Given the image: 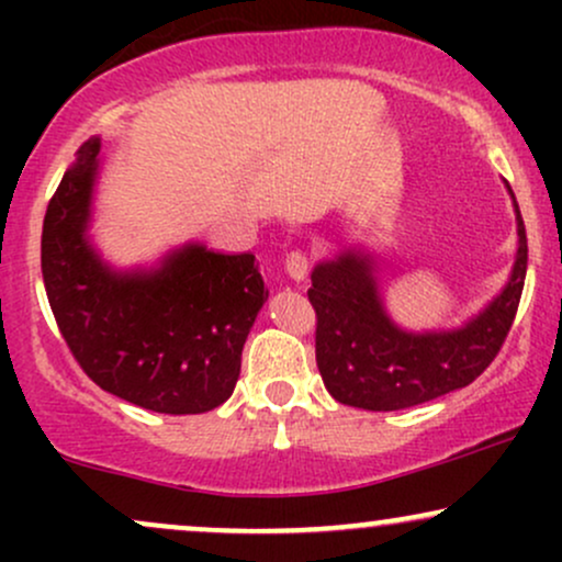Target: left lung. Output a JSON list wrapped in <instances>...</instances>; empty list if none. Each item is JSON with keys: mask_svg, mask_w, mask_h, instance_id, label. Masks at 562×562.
<instances>
[{"mask_svg": "<svg viewBox=\"0 0 562 562\" xmlns=\"http://www.w3.org/2000/svg\"><path fill=\"white\" fill-rule=\"evenodd\" d=\"M97 166L100 139L83 142L44 214L42 277L63 340L124 402L166 415L214 409L235 391L269 295L256 256L187 243L153 269L108 267L87 235Z\"/></svg>", "mask_w": 562, "mask_h": 562, "instance_id": "obj_1", "label": "left lung"}]
</instances>
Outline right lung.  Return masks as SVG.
I'll use <instances>...</instances> for the list:
<instances>
[{"label": "right lung", "instance_id": "add662e5", "mask_svg": "<svg viewBox=\"0 0 562 562\" xmlns=\"http://www.w3.org/2000/svg\"><path fill=\"white\" fill-rule=\"evenodd\" d=\"M518 256L502 293L451 333H404L385 317L372 259L346 250L312 272L317 364L335 402L370 412L415 406L473 383L505 344L524 290L528 243L518 205Z\"/></svg>", "mask_w": 562, "mask_h": 562}]
</instances>
